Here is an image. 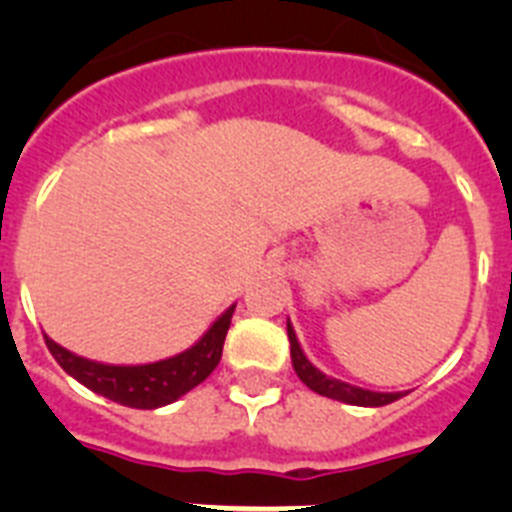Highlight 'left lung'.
Here are the masks:
<instances>
[{
	"label": "left lung",
	"instance_id": "left-lung-1",
	"mask_svg": "<svg viewBox=\"0 0 512 512\" xmlns=\"http://www.w3.org/2000/svg\"><path fill=\"white\" fill-rule=\"evenodd\" d=\"M287 336H289V354H292V366H295L297 377L310 387L312 392L318 395L330 397V400L346 402V405H359V408H382V405H390V402L400 400L402 392H374L364 390V387H356V384L341 382L336 377H328L325 372H320L318 366L312 364L310 359L302 351L300 341H297V333L292 328L287 318Z\"/></svg>",
	"mask_w": 512,
	"mask_h": 512
}]
</instances>
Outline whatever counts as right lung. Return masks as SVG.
Listing matches in <instances>:
<instances>
[{"label":"right lung","instance_id":"right-lung-1","mask_svg":"<svg viewBox=\"0 0 512 512\" xmlns=\"http://www.w3.org/2000/svg\"><path fill=\"white\" fill-rule=\"evenodd\" d=\"M233 310L235 305H230L187 351L169 359L148 361V364H102V361L84 359L69 348H63L51 336H45V346L61 364L63 372L71 374L87 390L120 402L125 408L156 410L176 402L210 377L223 356V343L228 336Z\"/></svg>","mask_w":512,"mask_h":512}]
</instances>
